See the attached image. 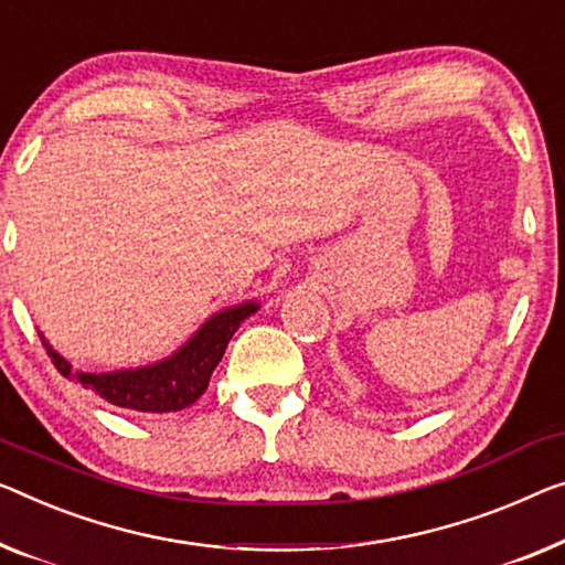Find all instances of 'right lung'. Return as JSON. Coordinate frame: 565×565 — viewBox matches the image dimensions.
<instances>
[{
    "instance_id": "right-lung-1",
    "label": "right lung",
    "mask_w": 565,
    "mask_h": 565,
    "mask_svg": "<svg viewBox=\"0 0 565 565\" xmlns=\"http://www.w3.org/2000/svg\"><path fill=\"white\" fill-rule=\"evenodd\" d=\"M260 309L258 301H243L228 309L215 311L200 324V330L190 337L182 348L157 363L139 367L108 370V373H88V370H75L61 352L40 332L50 360L57 373L67 381L81 383L83 388L96 393L98 398L119 406L134 414H172L195 403L207 391L210 375L221 363L235 330L254 317Z\"/></svg>"
}]
</instances>
